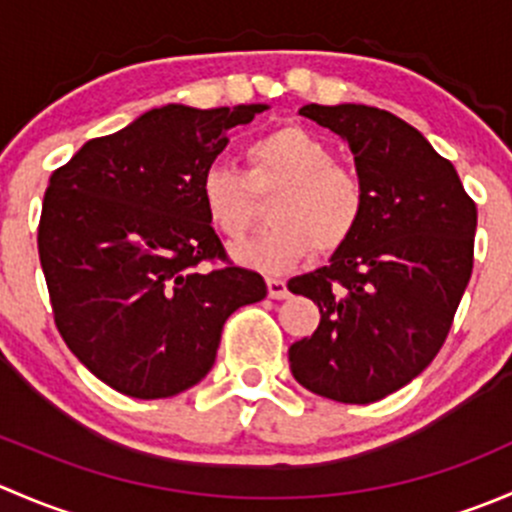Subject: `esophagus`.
Returning a JSON list of instances; mask_svg holds the SVG:
<instances>
[{"instance_id": "34e87169", "label": "esophagus", "mask_w": 512, "mask_h": 512, "mask_svg": "<svg viewBox=\"0 0 512 512\" xmlns=\"http://www.w3.org/2000/svg\"><path fill=\"white\" fill-rule=\"evenodd\" d=\"M267 292H270L272 299H285V297H289L287 282L280 280V277H270V280H267Z\"/></svg>"}]
</instances>
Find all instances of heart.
Segmentation results:
<instances>
[{"label":"heart","mask_w":512,"mask_h":512,"mask_svg":"<svg viewBox=\"0 0 512 512\" xmlns=\"http://www.w3.org/2000/svg\"><path fill=\"white\" fill-rule=\"evenodd\" d=\"M247 173L230 163H210L200 175V203L220 235H245L257 220V195L277 190L267 218L270 227L232 247L247 267L280 272L317 250L347 245L366 210V188L314 133L282 126L247 146Z\"/></svg>","instance_id":"heart-1"}]
</instances>
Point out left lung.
I'll return each instance as SVG.
<instances>
[{"mask_svg": "<svg viewBox=\"0 0 512 512\" xmlns=\"http://www.w3.org/2000/svg\"><path fill=\"white\" fill-rule=\"evenodd\" d=\"M349 143L366 210L329 265L289 280L319 327L289 347L292 376L324 399L371 404L416 379L448 337L473 272L478 210L451 160L389 111L299 108Z\"/></svg>", "mask_w": 512, "mask_h": 512, "instance_id": "left-lung-1", "label": "left lung"}]
</instances>
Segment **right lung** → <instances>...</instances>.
<instances>
[{
	"instance_id": "right-lung-1",
	"label": "right lung",
	"mask_w": 512,
	"mask_h": 512,
	"mask_svg": "<svg viewBox=\"0 0 512 512\" xmlns=\"http://www.w3.org/2000/svg\"><path fill=\"white\" fill-rule=\"evenodd\" d=\"M262 111L168 103L51 173L39 260L54 322L111 389L133 399L190 389L213 369L225 319L267 297L262 275L227 265L198 190L227 131ZM215 259L226 265L205 271Z\"/></svg>"
}]
</instances>
